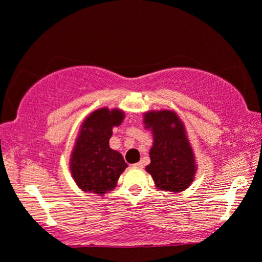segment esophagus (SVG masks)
Here are the masks:
<instances>
[{
	"mask_svg": "<svg viewBox=\"0 0 262 262\" xmlns=\"http://www.w3.org/2000/svg\"><path fill=\"white\" fill-rule=\"evenodd\" d=\"M132 168H136V169H142V168H143V164H142L141 162L135 163V164H132Z\"/></svg>",
	"mask_w": 262,
	"mask_h": 262,
	"instance_id": "obj_1",
	"label": "esophagus"
}]
</instances>
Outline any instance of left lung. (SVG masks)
Listing matches in <instances>:
<instances>
[{
	"instance_id": "obj_1",
	"label": "left lung",
	"mask_w": 262,
	"mask_h": 262,
	"mask_svg": "<svg viewBox=\"0 0 262 262\" xmlns=\"http://www.w3.org/2000/svg\"><path fill=\"white\" fill-rule=\"evenodd\" d=\"M145 128H150L154 143L150 164L145 170L156 187L167 192H182L194 179V154L186 136L185 126L173 111H149L144 113Z\"/></svg>"
}]
</instances>
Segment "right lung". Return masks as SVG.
<instances>
[{"instance_id": "right-lung-1", "label": "right lung", "mask_w": 262, "mask_h": 262, "mask_svg": "<svg viewBox=\"0 0 262 262\" xmlns=\"http://www.w3.org/2000/svg\"><path fill=\"white\" fill-rule=\"evenodd\" d=\"M123 111L107 107L96 110L85 118L70 157V171L83 192L102 195L117 186L127 167L120 152L110 148L112 128L119 126Z\"/></svg>"}]
</instances>
